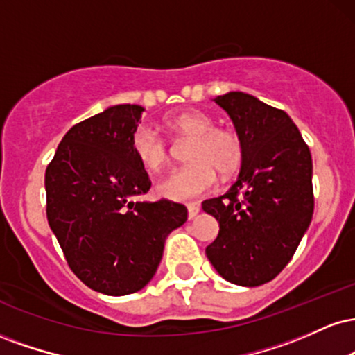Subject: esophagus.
Wrapping results in <instances>:
<instances>
[{"label":"esophagus","instance_id":"1","mask_svg":"<svg viewBox=\"0 0 355 355\" xmlns=\"http://www.w3.org/2000/svg\"><path fill=\"white\" fill-rule=\"evenodd\" d=\"M187 211H189V218H195L197 214L200 211V205L198 203H187Z\"/></svg>","mask_w":355,"mask_h":355}]
</instances>
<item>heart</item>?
I'll use <instances>...</instances> for the list:
<instances>
[{
	"mask_svg": "<svg viewBox=\"0 0 355 355\" xmlns=\"http://www.w3.org/2000/svg\"><path fill=\"white\" fill-rule=\"evenodd\" d=\"M165 128L177 140H190L185 158L189 165L175 170L157 185V191L170 200H189L210 190L220 177H232L243 160V141L239 133L218 128L217 121L198 110L165 116ZM132 152L146 172L158 173L170 162V146L153 126L140 125L133 132Z\"/></svg>",
	"mask_w": 355,
	"mask_h": 355,
	"instance_id": "b5f03b06",
	"label": "heart"
}]
</instances>
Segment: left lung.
Returning <instances> with one entry per match:
<instances>
[{"mask_svg":"<svg viewBox=\"0 0 355 355\" xmlns=\"http://www.w3.org/2000/svg\"><path fill=\"white\" fill-rule=\"evenodd\" d=\"M243 141L237 182L202 203L218 220L207 247L225 280L257 287L282 272L313 214L312 157L291 116L242 92L217 96Z\"/></svg>","mask_w":355,"mask_h":355,"instance_id":"obj_1","label":"left lung"}]
</instances>
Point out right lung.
Instances as JSON below:
<instances>
[{"label":"right lung","mask_w":355,"mask_h":355,"mask_svg":"<svg viewBox=\"0 0 355 355\" xmlns=\"http://www.w3.org/2000/svg\"><path fill=\"white\" fill-rule=\"evenodd\" d=\"M144 108L116 105L71 126L46 166V217L68 267L107 295L144 288L165 237L187 220L182 203L132 202L152 187L132 152Z\"/></svg>","instance_id":"1"}]
</instances>
